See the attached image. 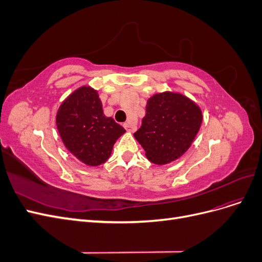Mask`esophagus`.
Returning <instances> with one entry per match:
<instances>
[{
    "label": "esophagus",
    "instance_id": "1",
    "mask_svg": "<svg viewBox=\"0 0 262 262\" xmlns=\"http://www.w3.org/2000/svg\"><path fill=\"white\" fill-rule=\"evenodd\" d=\"M123 126H124V129H125L126 131H128V132H130V133L136 132V130H137V126L131 124V123H129V122H128V123H124Z\"/></svg>",
    "mask_w": 262,
    "mask_h": 262
}]
</instances>
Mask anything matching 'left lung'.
Segmentation results:
<instances>
[{
    "label": "left lung",
    "mask_w": 262,
    "mask_h": 262,
    "mask_svg": "<svg viewBox=\"0 0 262 262\" xmlns=\"http://www.w3.org/2000/svg\"><path fill=\"white\" fill-rule=\"evenodd\" d=\"M134 138L148 161L166 165L178 160L191 146L203 120L201 108L186 95L166 91L154 94Z\"/></svg>",
    "instance_id": "left-lung-1"
}]
</instances>
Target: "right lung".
Listing matches in <instances>:
<instances>
[{
  "mask_svg": "<svg viewBox=\"0 0 262 262\" xmlns=\"http://www.w3.org/2000/svg\"><path fill=\"white\" fill-rule=\"evenodd\" d=\"M55 124L63 144L81 163L96 167L113 153L125 130L106 117L97 90L83 85L62 101Z\"/></svg>",
  "mask_w": 262,
  "mask_h": 262,
  "instance_id": "1",
  "label": "right lung"
}]
</instances>
